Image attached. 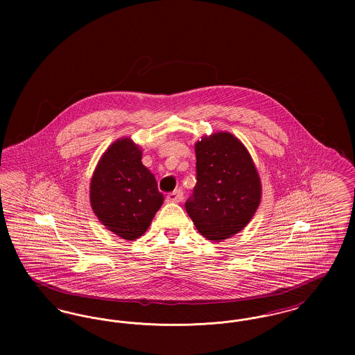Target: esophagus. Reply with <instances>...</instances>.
Returning <instances> with one entry per match:
<instances>
[{
	"label": "esophagus",
	"instance_id": "obj_1",
	"mask_svg": "<svg viewBox=\"0 0 355 355\" xmlns=\"http://www.w3.org/2000/svg\"><path fill=\"white\" fill-rule=\"evenodd\" d=\"M184 200V191L181 189H177L166 196L168 202H181Z\"/></svg>",
	"mask_w": 355,
	"mask_h": 355
}]
</instances>
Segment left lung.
<instances>
[{
	"label": "left lung",
	"mask_w": 355,
	"mask_h": 355,
	"mask_svg": "<svg viewBox=\"0 0 355 355\" xmlns=\"http://www.w3.org/2000/svg\"><path fill=\"white\" fill-rule=\"evenodd\" d=\"M197 184L185 207L205 238L220 242L241 232L261 201V182L246 148L230 133L196 144Z\"/></svg>",
	"instance_id": "left-lung-1"
}]
</instances>
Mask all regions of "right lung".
<instances>
[{
  "mask_svg": "<svg viewBox=\"0 0 355 355\" xmlns=\"http://www.w3.org/2000/svg\"><path fill=\"white\" fill-rule=\"evenodd\" d=\"M138 146L122 138L105 154L93 174L90 202L102 223L125 239L142 236L164 202L152 171L141 162Z\"/></svg>",
  "mask_w": 355,
  "mask_h": 355,
  "instance_id": "1",
  "label": "right lung"
}]
</instances>
